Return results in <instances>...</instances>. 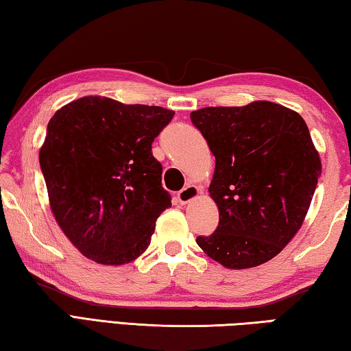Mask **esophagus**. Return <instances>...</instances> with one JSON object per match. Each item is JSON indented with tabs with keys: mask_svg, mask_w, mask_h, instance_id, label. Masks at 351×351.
Segmentation results:
<instances>
[{
	"mask_svg": "<svg viewBox=\"0 0 351 351\" xmlns=\"http://www.w3.org/2000/svg\"><path fill=\"white\" fill-rule=\"evenodd\" d=\"M198 194H200V189H198L195 184H188L186 188H183L180 193L177 194V200L182 204H186L189 202H193L194 198H197Z\"/></svg>",
	"mask_w": 351,
	"mask_h": 351,
	"instance_id": "esophagus-1",
	"label": "esophagus"
}]
</instances>
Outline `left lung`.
Instances as JSON below:
<instances>
[{"label": "left lung", "mask_w": 351, "mask_h": 351, "mask_svg": "<svg viewBox=\"0 0 351 351\" xmlns=\"http://www.w3.org/2000/svg\"><path fill=\"white\" fill-rule=\"evenodd\" d=\"M191 121L215 156L209 195L220 215L215 232L197 244L228 269L267 263L302 226L321 176L306 122L269 101L206 107Z\"/></svg>", "instance_id": "left-lung-1"}]
</instances>
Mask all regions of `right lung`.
<instances>
[{
	"instance_id": "obj_1",
	"label": "right lung",
	"mask_w": 351,
	"mask_h": 351,
	"mask_svg": "<svg viewBox=\"0 0 351 351\" xmlns=\"http://www.w3.org/2000/svg\"><path fill=\"white\" fill-rule=\"evenodd\" d=\"M173 110L85 96L59 108L39 149L51 213L79 252L105 266L148 249L171 208L151 143Z\"/></svg>"
}]
</instances>
